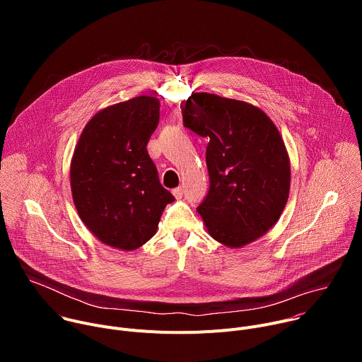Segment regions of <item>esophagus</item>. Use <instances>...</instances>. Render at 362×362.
I'll use <instances>...</instances> for the list:
<instances>
[{"instance_id": "obj_1", "label": "esophagus", "mask_w": 362, "mask_h": 362, "mask_svg": "<svg viewBox=\"0 0 362 362\" xmlns=\"http://www.w3.org/2000/svg\"><path fill=\"white\" fill-rule=\"evenodd\" d=\"M172 193H173V196H175L176 199H180V197L183 196V189H182V187H176V189L172 190Z\"/></svg>"}]
</instances>
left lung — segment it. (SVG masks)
<instances>
[{
  "instance_id": "obj_1",
  "label": "left lung",
  "mask_w": 362,
  "mask_h": 362,
  "mask_svg": "<svg viewBox=\"0 0 362 362\" xmlns=\"http://www.w3.org/2000/svg\"><path fill=\"white\" fill-rule=\"evenodd\" d=\"M185 127L209 140L211 187L197 208L208 233L238 249L264 236L289 196L291 162L268 115L250 103L193 93L182 105Z\"/></svg>"
}]
</instances>
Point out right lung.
<instances>
[{"instance_id":"right-lung-1","label":"right lung","mask_w":362,"mask_h":362,"mask_svg":"<svg viewBox=\"0 0 362 362\" xmlns=\"http://www.w3.org/2000/svg\"><path fill=\"white\" fill-rule=\"evenodd\" d=\"M160 100L139 95L97 112L83 129L70 163L77 214L105 245L134 250L154 236L175 200L147 153Z\"/></svg>"}]
</instances>
